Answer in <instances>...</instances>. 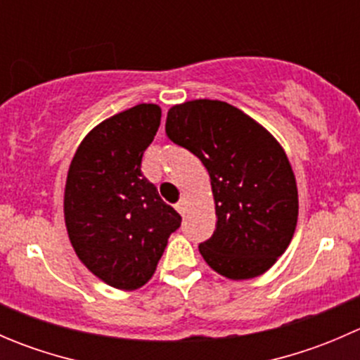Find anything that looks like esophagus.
Listing matches in <instances>:
<instances>
[{"instance_id": "34e87169", "label": "esophagus", "mask_w": 360, "mask_h": 360, "mask_svg": "<svg viewBox=\"0 0 360 360\" xmlns=\"http://www.w3.org/2000/svg\"><path fill=\"white\" fill-rule=\"evenodd\" d=\"M176 209H177V212L181 214V216H184V214H186V210H188V203H186V200H181V202L176 205Z\"/></svg>"}]
</instances>
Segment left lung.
I'll list each match as a JSON object with an SVG mask.
<instances>
[{
    "instance_id": "1",
    "label": "left lung",
    "mask_w": 360,
    "mask_h": 360,
    "mask_svg": "<svg viewBox=\"0 0 360 360\" xmlns=\"http://www.w3.org/2000/svg\"><path fill=\"white\" fill-rule=\"evenodd\" d=\"M165 132L209 172L217 221L212 237L198 245L205 263L231 281L270 270L297 223L296 177L284 148L223 101L176 104L167 112Z\"/></svg>"
}]
</instances>
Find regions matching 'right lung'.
<instances>
[{
	"mask_svg": "<svg viewBox=\"0 0 360 360\" xmlns=\"http://www.w3.org/2000/svg\"><path fill=\"white\" fill-rule=\"evenodd\" d=\"M162 118L137 104L94 127L76 150L64 190L69 240L83 264L108 285L139 289L153 277L181 216L141 172Z\"/></svg>",
	"mask_w": 360,
	"mask_h": 360,
	"instance_id": "obj_1",
	"label": "right lung"
}]
</instances>
